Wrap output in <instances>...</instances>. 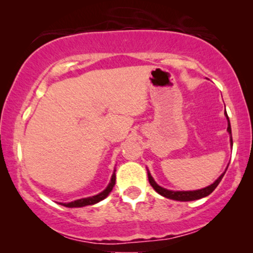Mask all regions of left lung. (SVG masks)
I'll use <instances>...</instances> for the list:
<instances>
[{
    "instance_id": "1",
    "label": "left lung",
    "mask_w": 253,
    "mask_h": 253,
    "mask_svg": "<svg viewBox=\"0 0 253 253\" xmlns=\"http://www.w3.org/2000/svg\"><path fill=\"white\" fill-rule=\"evenodd\" d=\"M226 117H227V121H228V127H227V131L229 132L230 134V144L231 146H233V138H231V126H230V122H229V117H228L227 113H226ZM227 170V169H226ZM223 171L222 174H221L217 179L212 184L206 186V188H203V189H199V190H193V191H172V190H168V189H165L160 186L159 184H157V182L154 181V178L152 177V175L150 174V171H147V175H148V181H150V184L153 186V189L157 191L159 195L166 197V198H169V199H172V200H177V202H191V200H197V199H200V198H204V197H207L209 195H211L217 185H219V183L221 182V179H222L223 175H224Z\"/></svg>"
}]
</instances>
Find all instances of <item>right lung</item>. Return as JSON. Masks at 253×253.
<instances>
[{"mask_svg": "<svg viewBox=\"0 0 253 253\" xmlns=\"http://www.w3.org/2000/svg\"><path fill=\"white\" fill-rule=\"evenodd\" d=\"M115 182H116V175H115V170H114L112 178H110L109 184L107 185V188L103 190L102 192H100L95 196L87 197V198L74 200V202H71V203H61V205H63L65 207H84V206H88V205H94V204L101 202V200L105 199L106 197L109 195L110 191H112L114 188V185H115Z\"/></svg>", "mask_w": 253, "mask_h": 253, "instance_id": "right-lung-1", "label": "right lung"}]
</instances>
